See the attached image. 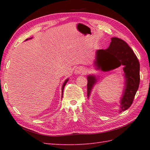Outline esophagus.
I'll return each instance as SVG.
<instances>
[{"label":"esophagus","instance_id":"1","mask_svg":"<svg viewBox=\"0 0 150 150\" xmlns=\"http://www.w3.org/2000/svg\"><path fill=\"white\" fill-rule=\"evenodd\" d=\"M83 71H84V69L82 68V67H77V68H76L75 70V73L77 75L81 74V73H83Z\"/></svg>","mask_w":150,"mask_h":150}]
</instances>
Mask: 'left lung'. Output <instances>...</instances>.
Segmentation results:
<instances>
[{"instance_id": "8db88e82", "label": "left lung", "mask_w": 150, "mask_h": 150, "mask_svg": "<svg viewBox=\"0 0 150 150\" xmlns=\"http://www.w3.org/2000/svg\"><path fill=\"white\" fill-rule=\"evenodd\" d=\"M95 63L103 71H110L124 66L126 88L121 98L120 112L128 109L134 100L140 83V64L133 51L125 41L113 37L108 48L97 51ZM96 81L95 76L88 77V97Z\"/></svg>"}]
</instances>
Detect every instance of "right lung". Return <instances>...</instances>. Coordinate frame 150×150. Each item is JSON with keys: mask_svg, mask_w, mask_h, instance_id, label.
<instances>
[{"mask_svg": "<svg viewBox=\"0 0 150 150\" xmlns=\"http://www.w3.org/2000/svg\"><path fill=\"white\" fill-rule=\"evenodd\" d=\"M28 39H27L26 40H28ZM68 81V79H66V80L65 81V82H64V84L62 85V95H63V90H64V86H65V85H66V84L67 83V82Z\"/></svg>", "mask_w": 150, "mask_h": 150, "instance_id": "obj_1", "label": "right lung"}]
</instances>
